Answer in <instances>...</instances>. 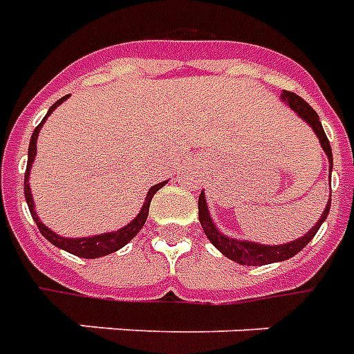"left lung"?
<instances>
[{"instance_id":"left-lung-1","label":"left lung","mask_w":354,"mask_h":354,"mask_svg":"<svg viewBox=\"0 0 354 354\" xmlns=\"http://www.w3.org/2000/svg\"><path fill=\"white\" fill-rule=\"evenodd\" d=\"M280 99H282V102H286V104H288V106H290V109H292L293 112L301 118L303 122L315 131V135L318 137V142H320V147H322V150L326 152V156H328L330 171H332V147H330V141H328V137H326L324 127L320 124V118H318L317 112L310 109L309 104L303 101L301 97H297V95L292 91H282ZM330 196H332V194H330ZM330 205H332V198H328V204H326L324 212L320 215V219L315 223V227H313L307 234H303L301 238L292 240V242H288V244H259V242H252V240H238V238H230L227 236V234H223L221 230H219V227L213 223L212 215H209V207H207V200H205L204 190H202V194L198 198V219H200V225H202V229H204L207 240H209L225 257H229L230 261L240 263V265L259 267V265H269V263L286 261V259L293 257L295 253L301 252L303 248L315 238V234H317L318 229H320V225L326 221L328 212H330Z\"/></svg>"}]
</instances>
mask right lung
I'll return each instance as SVG.
<instances>
[{"instance_id":"add662e5","label":"right lung","mask_w":354,"mask_h":354,"mask_svg":"<svg viewBox=\"0 0 354 354\" xmlns=\"http://www.w3.org/2000/svg\"><path fill=\"white\" fill-rule=\"evenodd\" d=\"M70 95L66 97H62L59 101L53 104L51 109L47 110V114L41 120V124L37 125L34 133H32V139H30V147H28V164H26V173H24V196H26V204H28V209L32 213V219L36 221L37 229L39 232L44 234L53 245H57V248H61L64 252L72 253V255H77V257H84V259H97V257H104V255H109V253L118 252L120 248H124L125 244H129L133 238L137 236V232L145 227V223H147V217H149V207H150V200L152 196L156 194L158 190L164 187L165 183H158L154 187H150L149 192H147V198H145V204H142L141 212L135 215V219L127 223L125 227L118 230H112V232H101V234H95V236H82V238H66L61 236V234H57L55 230H51L49 227H45L44 223L39 221V217H37L36 213V204H34V196H32V190H30V169H32V164H34V160H36L37 154V135H39V129L44 127L45 120L51 116V112L59 104L68 99Z\"/></svg>"}]
</instances>
